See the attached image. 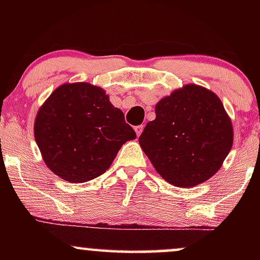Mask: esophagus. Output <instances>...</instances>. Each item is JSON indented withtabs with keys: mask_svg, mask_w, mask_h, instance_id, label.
<instances>
[{
	"mask_svg": "<svg viewBox=\"0 0 260 260\" xmlns=\"http://www.w3.org/2000/svg\"><path fill=\"white\" fill-rule=\"evenodd\" d=\"M143 129H144V126H143V124H139V126H136V127H134V131H136L137 136H138V137L140 136V134H142Z\"/></svg>",
	"mask_w": 260,
	"mask_h": 260,
	"instance_id": "obj_1",
	"label": "esophagus"
}]
</instances>
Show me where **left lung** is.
Wrapping results in <instances>:
<instances>
[{"instance_id": "1", "label": "left lung", "mask_w": 260, "mask_h": 260, "mask_svg": "<svg viewBox=\"0 0 260 260\" xmlns=\"http://www.w3.org/2000/svg\"><path fill=\"white\" fill-rule=\"evenodd\" d=\"M139 144L161 177L176 187H194L214 176L234 143V129L213 91L187 84L155 106Z\"/></svg>"}]
</instances>
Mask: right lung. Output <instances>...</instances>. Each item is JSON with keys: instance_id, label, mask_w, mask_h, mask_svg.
Here are the masks:
<instances>
[{"instance_id": "obj_1", "label": "right lung", "mask_w": 260, "mask_h": 260, "mask_svg": "<svg viewBox=\"0 0 260 260\" xmlns=\"http://www.w3.org/2000/svg\"><path fill=\"white\" fill-rule=\"evenodd\" d=\"M34 136L47 168L82 183L103 175L136 132L105 90L83 82L66 83L50 95L38 111Z\"/></svg>"}]
</instances>
